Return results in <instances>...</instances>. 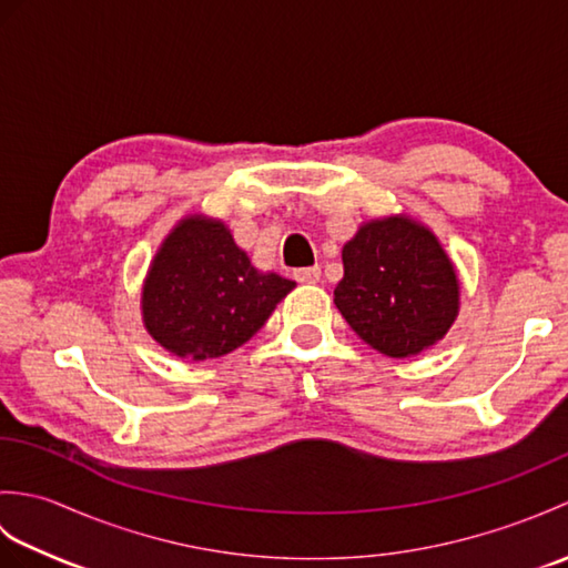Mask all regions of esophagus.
Listing matches in <instances>:
<instances>
[{"label":"esophagus","instance_id":"1","mask_svg":"<svg viewBox=\"0 0 568 568\" xmlns=\"http://www.w3.org/2000/svg\"><path fill=\"white\" fill-rule=\"evenodd\" d=\"M322 277L320 265H312V268H297L295 271V281L297 283H317Z\"/></svg>","mask_w":568,"mask_h":568}]
</instances>
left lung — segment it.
Segmentation results:
<instances>
[{"instance_id": "8db88e82", "label": "left lung", "mask_w": 568, "mask_h": 568, "mask_svg": "<svg viewBox=\"0 0 568 568\" xmlns=\"http://www.w3.org/2000/svg\"><path fill=\"white\" fill-rule=\"evenodd\" d=\"M334 305L383 356L409 358L442 342L462 310L449 253L427 224L385 214L358 226L342 248Z\"/></svg>"}]
</instances>
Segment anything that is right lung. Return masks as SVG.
<instances>
[{
	"mask_svg": "<svg viewBox=\"0 0 568 568\" xmlns=\"http://www.w3.org/2000/svg\"><path fill=\"white\" fill-rule=\"evenodd\" d=\"M293 287L295 281L258 271L222 220L187 214L151 258L141 320L165 352L207 361L246 344Z\"/></svg>",
	"mask_w": 568,
	"mask_h": 568,
	"instance_id": "1",
	"label": "right lung"
}]
</instances>
